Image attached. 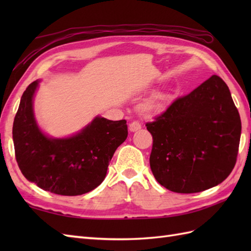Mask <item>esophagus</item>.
Returning <instances> with one entry per match:
<instances>
[{"mask_svg":"<svg viewBox=\"0 0 251 251\" xmlns=\"http://www.w3.org/2000/svg\"><path fill=\"white\" fill-rule=\"evenodd\" d=\"M140 129H141V124H140L139 122L135 121V122H132V123H130V124H129V130L131 132H135V131H138V130H140Z\"/></svg>","mask_w":251,"mask_h":251,"instance_id":"obj_1","label":"esophagus"}]
</instances>
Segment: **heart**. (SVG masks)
<instances>
[{
  "instance_id": "1",
  "label": "heart",
  "mask_w": 251,
  "mask_h": 251,
  "mask_svg": "<svg viewBox=\"0 0 251 251\" xmlns=\"http://www.w3.org/2000/svg\"><path fill=\"white\" fill-rule=\"evenodd\" d=\"M168 96L166 94H157L151 100H149L148 102L143 103L141 108L145 112H148V113H157V112L164 108Z\"/></svg>"
}]
</instances>
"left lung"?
Segmentation results:
<instances>
[{
	"label": "left lung",
	"mask_w": 251,
	"mask_h": 251,
	"mask_svg": "<svg viewBox=\"0 0 251 251\" xmlns=\"http://www.w3.org/2000/svg\"><path fill=\"white\" fill-rule=\"evenodd\" d=\"M153 137L150 167L176 193H197L221 183L236 163L242 123L227 85L212 75L147 123Z\"/></svg>",
	"instance_id": "8db88e82"
}]
</instances>
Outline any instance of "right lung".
<instances>
[{"label":"right lung","instance_id":"add662e5","mask_svg":"<svg viewBox=\"0 0 251 251\" xmlns=\"http://www.w3.org/2000/svg\"><path fill=\"white\" fill-rule=\"evenodd\" d=\"M39 83L26 87L15 116L16 161L25 179L44 191L66 196L88 193L104 180L115 150L126 140V121L96 116L70 137L47 136L37 125L33 111Z\"/></svg>","mask_w":251,"mask_h":251}]
</instances>
